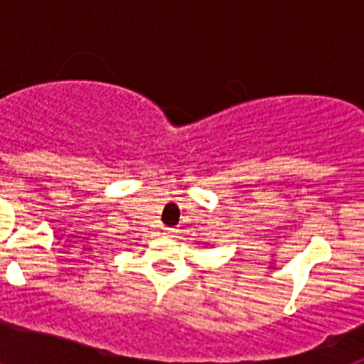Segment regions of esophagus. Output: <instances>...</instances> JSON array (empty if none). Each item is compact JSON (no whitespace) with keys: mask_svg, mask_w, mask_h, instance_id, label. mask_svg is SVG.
<instances>
[{"mask_svg":"<svg viewBox=\"0 0 364 364\" xmlns=\"http://www.w3.org/2000/svg\"><path fill=\"white\" fill-rule=\"evenodd\" d=\"M175 233H176L175 228H164V235H167V237H171V235Z\"/></svg>","mask_w":364,"mask_h":364,"instance_id":"1","label":"esophagus"}]
</instances>
